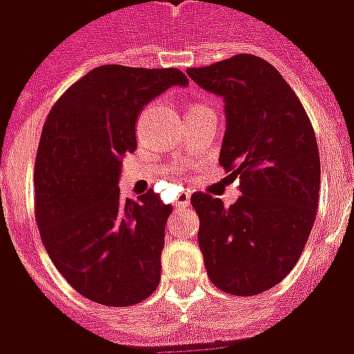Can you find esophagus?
Masks as SVG:
<instances>
[{
  "instance_id": "obj_1",
  "label": "esophagus",
  "mask_w": 354,
  "mask_h": 354,
  "mask_svg": "<svg viewBox=\"0 0 354 354\" xmlns=\"http://www.w3.org/2000/svg\"><path fill=\"white\" fill-rule=\"evenodd\" d=\"M189 199H192V197H189V193H182V195H180V197L176 199V203H174V207L187 208L189 207Z\"/></svg>"
}]
</instances>
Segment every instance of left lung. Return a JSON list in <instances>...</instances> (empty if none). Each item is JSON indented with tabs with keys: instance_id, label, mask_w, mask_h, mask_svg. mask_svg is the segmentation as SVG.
Masks as SVG:
<instances>
[{
	"instance_id": "left-lung-1",
	"label": "left lung",
	"mask_w": 354,
	"mask_h": 354,
	"mask_svg": "<svg viewBox=\"0 0 354 354\" xmlns=\"http://www.w3.org/2000/svg\"><path fill=\"white\" fill-rule=\"evenodd\" d=\"M187 75L225 102L220 165L243 193L230 207L208 193L192 195L208 279L233 296H256L294 269L313 230L320 193L315 131L263 58L237 55Z\"/></svg>"
}]
</instances>
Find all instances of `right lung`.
<instances>
[{
  "instance_id": "obj_1",
  "label": "right lung",
  "mask_w": 354,
  "mask_h": 354,
  "mask_svg": "<svg viewBox=\"0 0 354 354\" xmlns=\"http://www.w3.org/2000/svg\"><path fill=\"white\" fill-rule=\"evenodd\" d=\"M187 87L176 68L106 64L68 88L43 127L35 157V218L45 250L73 288L108 307L140 304L161 281L172 207L153 192L119 197L136 119L167 88Z\"/></svg>"
}]
</instances>
